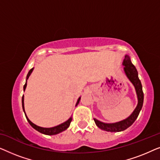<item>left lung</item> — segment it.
<instances>
[{
  "instance_id": "1",
  "label": "left lung",
  "mask_w": 160,
  "mask_h": 160,
  "mask_svg": "<svg viewBox=\"0 0 160 160\" xmlns=\"http://www.w3.org/2000/svg\"><path fill=\"white\" fill-rule=\"evenodd\" d=\"M122 65H124V71L129 80L134 85L138 97V105L130 117L122 121L116 122V123H104L99 120L94 119L96 125L101 130L108 131V132H121L126 130L134 123V122L138 117L143 103V92L142 89V84L138 78V73L134 65L131 62L130 57L125 55Z\"/></svg>"
}]
</instances>
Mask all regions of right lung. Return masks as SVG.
Wrapping results in <instances>:
<instances>
[{
  "instance_id": "right-lung-1",
  "label": "right lung",
  "mask_w": 160,
  "mask_h": 160,
  "mask_svg": "<svg viewBox=\"0 0 160 160\" xmlns=\"http://www.w3.org/2000/svg\"><path fill=\"white\" fill-rule=\"evenodd\" d=\"M32 70H33V68L30 69V71L28 72V75H27V78H26L25 84L24 85V87H23L24 91H25L26 87H27V80H28V78H29L30 75V74H31ZM80 99H81V98H78V99L77 102H76V106H77V105H78V103H79ZM22 108H23L24 112H25L26 119H27L28 122H29V124L32 127V128H33L35 129V130H36L37 131H38V132H40L41 133H43V134L48 135H53L58 134V133L62 132V131H64V130H66L67 128H68V127L70 126V124H71V121H72V117H71L69 119H68L66 122H63L62 124H59V125L56 126V127H53V128H41V127L37 126V125H36V124H35L32 123V122H30V119L28 118L27 115H26L25 111V107H24V95L22 96Z\"/></svg>"
}]
</instances>
